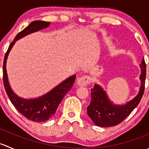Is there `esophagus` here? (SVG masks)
I'll list each match as a JSON object with an SVG mask.
<instances>
[{
	"instance_id": "34e87169",
	"label": "esophagus",
	"mask_w": 149,
	"mask_h": 149,
	"mask_svg": "<svg viewBox=\"0 0 149 149\" xmlns=\"http://www.w3.org/2000/svg\"><path fill=\"white\" fill-rule=\"evenodd\" d=\"M77 83L79 86H87L91 83V77L89 76H82V77L78 79Z\"/></svg>"
}]
</instances>
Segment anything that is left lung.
Instances as JSON below:
<instances>
[{"instance_id": "1", "label": "left lung", "mask_w": 149, "mask_h": 149, "mask_svg": "<svg viewBox=\"0 0 149 149\" xmlns=\"http://www.w3.org/2000/svg\"><path fill=\"white\" fill-rule=\"evenodd\" d=\"M141 74L140 79L141 81V86L139 93L133 100L126 104L120 106L112 104L105 91L97 84L91 88V100L87 107V113L95 125L100 127L117 125L124 120L139 105L145 88L146 65L144 59L141 63Z\"/></svg>"}]
</instances>
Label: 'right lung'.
Masks as SVG:
<instances>
[{"mask_svg":"<svg viewBox=\"0 0 149 149\" xmlns=\"http://www.w3.org/2000/svg\"><path fill=\"white\" fill-rule=\"evenodd\" d=\"M49 24H50L49 22H44V21H34L31 22L28 26L24 29L22 31H20L8 47V50L6 52L4 57L3 65V85L10 102L22 115H24L29 120L37 122V123L45 122L53 116L60 103L63 99L64 96L73 86V84L76 79V75L69 77L42 97L34 100H24L16 96L10 88L8 76H7L6 60L10 49L16 40L29 34L47 27Z\"/></svg>","mask_w":149,"mask_h":149,"instance_id":"obj_1","label":"right lung"}]
</instances>
